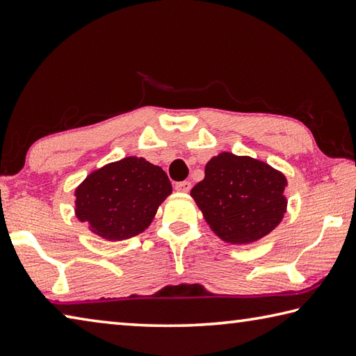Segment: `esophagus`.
<instances>
[{
	"label": "esophagus",
	"instance_id": "34e87169",
	"mask_svg": "<svg viewBox=\"0 0 356 356\" xmlns=\"http://www.w3.org/2000/svg\"><path fill=\"white\" fill-rule=\"evenodd\" d=\"M192 188V184L189 181H179V183H175V189L178 192H189Z\"/></svg>",
	"mask_w": 356,
	"mask_h": 356
}]
</instances>
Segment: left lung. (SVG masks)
Wrapping results in <instances>:
<instances>
[{
  "mask_svg": "<svg viewBox=\"0 0 356 356\" xmlns=\"http://www.w3.org/2000/svg\"><path fill=\"white\" fill-rule=\"evenodd\" d=\"M286 178L266 162L220 153L191 195L220 239L250 244L269 234L286 211Z\"/></svg>",
  "mask_w": 356,
  "mask_h": 356,
  "instance_id": "left-lung-1",
  "label": "left lung"
}]
</instances>
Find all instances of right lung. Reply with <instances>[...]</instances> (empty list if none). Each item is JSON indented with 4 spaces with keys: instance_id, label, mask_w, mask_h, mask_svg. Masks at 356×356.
Returning <instances> with one entry per match:
<instances>
[{
    "instance_id": "1",
    "label": "right lung",
    "mask_w": 356,
    "mask_h": 356,
    "mask_svg": "<svg viewBox=\"0 0 356 356\" xmlns=\"http://www.w3.org/2000/svg\"><path fill=\"white\" fill-rule=\"evenodd\" d=\"M172 192L167 173L142 158H124L87 177L76 189V216L109 241L142 233Z\"/></svg>"
}]
</instances>
